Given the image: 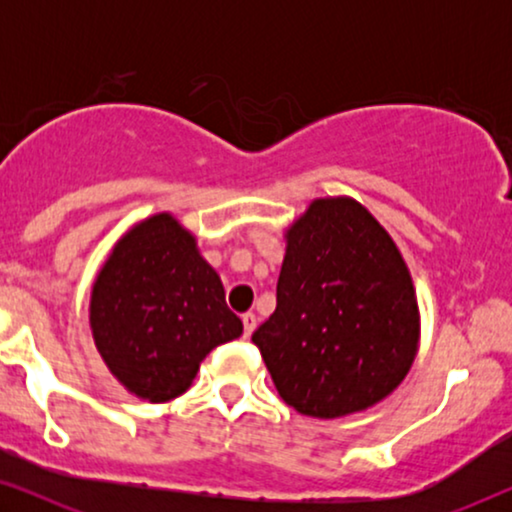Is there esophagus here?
Instances as JSON below:
<instances>
[{
  "mask_svg": "<svg viewBox=\"0 0 512 512\" xmlns=\"http://www.w3.org/2000/svg\"><path fill=\"white\" fill-rule=\"evenodd\" d=\"M242 324H244V338H249L256 328V314H251V312L242 314Z\"/></svg>",
  "mask_w": 512,
  "mask_h": 512,
  "instance_id": "obj_1",
  "label": "esophagus"
}]
</instances>
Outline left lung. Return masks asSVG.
<instances>
[{
    "label": "left lung",
    "instance_id": "left-lung-1",
    "mask_svg": "<svg viewBox=\"0 0 512 512\" xmlns=\"http://www.w3.org/2000/svg\"><path fill=\"white\" fill-rule=\"evenodd\" d=\"M286 405L335 419L370 408L417 356L419 307L391 235L347 195L286 228L277 307L251 335Z\"/></svg>",
    "mask_w": 512,
    "mask_h": 512
}]
</instances>
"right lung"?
<instances>
[{
  "mask_svg": "<svg viewBox=\"0 0 512 512\" xmlns=\"http://www.w3.org/2000/svg\"><path fill=\"white\" fill-rule=\"evenodd\" d=\"M90 328L111 375L149 403L184 394L202 359L242 335L221 277L167 212L139 221L111 249L90 293Z\"/></svg>",
  "mask_w": 512,
  "mask_h": 512,
  "instance_id": "1",
  "label": "right lung"
}]
</instances>
